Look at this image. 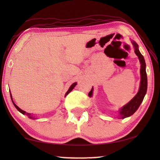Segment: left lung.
I'll use <instances>...</instances> for the list:
<instances>
[{
	"label": "left lung",
	"mask_w": 160,
	"mask_h": 160,
	"mask_svg": "<svg viewBox=\"0 0 160 160\" xmlns=\"http://www.w3.org/2000/svg\"><path fill=\"white\" fill-rule=\"evenodd\" d=\"M132 44L133 45L135 49V53L138 56L139 60L141 64L140 69V75H141V81L140 89L138 93L135 95V96L132 99L127 103L124 107H122L120 111H119V118L124 119L131 116L133 114L135 111L138 110L139 107L140 106L142 102L143 101L144 98L147 93V75L146 72V62L144 58V56L142 55L138 49V45L135 41H132ZM93 87L90 92L89 93V96L91 97L93 94Z\"/></svg>",
	"instance_id": "1"
}]
</instances>
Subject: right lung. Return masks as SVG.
I'll return each mask as SVG.
<instances>
[{
  "instance_id": "obj_1",
  "label": "right lung",
  "mask_w": 160,
  "mask_h": 160,
  "mask_svg": "<svg viewBox=\"0 0 160 160\" xmlns=\"http://www.w3.org/2000/svg\"><path fill=\"white\" fill-rule=\"evenodd\" d=\"M76 84H77V82H74V83H73L72 84H71V87H69V90H68L67 91V92L65 93V97L67 96V95L68 94H69L70 92H71V91H72L73 90V88L75 87H76ZM10 96H11V99H12V102H13V105H14V107L16 108V109L17 110H18L19 112H20V113H22L23 115H25V114H26L27 115H28V116H29V118H32V119H33V118L32 117L33 116V115H32V114H30V113H26V112L25 111H22V109H20V108L18 107V106H17V105L14 103V102H13V100H12V95H10Z\"/></svg>"
}]
</instances>
